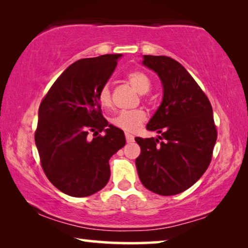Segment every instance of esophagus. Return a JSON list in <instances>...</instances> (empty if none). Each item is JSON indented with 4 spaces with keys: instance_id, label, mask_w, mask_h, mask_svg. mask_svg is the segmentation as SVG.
Returning <instances> with one entry per match:
<instances>
[{
    "instance_id": "obj_1",
    "label": "esophagus",
    "mask_w": 248,
    "mask_h": 248,
    "mask_svg": "<svg viewBox=\"0 0 248 248\" xmlns=\"http://www.w3.org/2000/svg\"><path fill=\"white\" fill-rule=\"evenodd\" d=\"M125 139H126L127 143H131V142L134 141V137L130 133H125Z\"/></svg>"
}]
</instances>
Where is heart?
<instances>
[{
    "label": "heart",
    "mask_w": 248,
    "mask_h": 248,
    "mask_svg": "<svg viewBox=\"0 0 248 248\" xmlns=\"http://www.w3.org/2000/svg\"><path fill=\"white\" fill-rule=\"evenodd\" d=\"M127 81L134 88V90H137L140 94L147 93L151 88L150 79L142 71H133V72L128 73ZM98 101L105 108H109L111 106V104H113V101H111V91L108 84L100 89L99 93H98ZM145 120H147V115H145L144 110L134 109L121 111V113L115 115L110 122L115 127L132 133V132L138 131Z\"/></svg>",
    "instance_id": "b5f03b06"
}]
</instances>
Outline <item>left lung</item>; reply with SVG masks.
<instances>
[{"mask_svg":"<svg viewBox=\"0 0 248 248\" xmlns=\"http://www.w3.org/2000/svg\"><path fill=\"white\" fill-rule=\"evenodd\" d=\"M142 63L158 74L164 87L161 105L147 125L161 135L135 138L141 148L135 165L149 191L175 195L194 185L211 162L218 135L212 106L177 61L144 55Z\"/></svg>","mask_w":248,"mask_h":248,"instance_id":"obj_1","label":"left lung"}]
</instances>
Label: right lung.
<instances>
[{"instance_id": "obj_1", "label": "right lung", "mask_w": 248, "mask_h": 248, "mask_svg": "<svg viewBox=\"0 0 248 248\" xmlns=\"http://www.w3.org/2000/svg\"><path fill=\"white\" fill-rule=\"evenodd\" d=\"M121 56L77 61L40 103L35 132L40 164L49 182L70 196L84 198L104 188L110 177L108 161L125 145L124 132L108 124L98 101Z\"/></svg>"}]
</instances>
